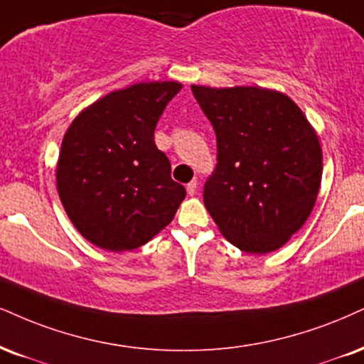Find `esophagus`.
Here are the masks:
<instances>
[{"mask_svg": "<svg viewBox=\"0 0 364 364\" xmlns=\"http://www.w3.org/2000/svg\"><path fill=\"white\" fill-rule=\"evenodd\" d=\"M197 192V181H192L187 183V194L189 196H194Z\"/></svg>", "mask_w": 364, "mask_h": 364, "instance_id": "obj_1", "label": "esophagus"}]
</instances>
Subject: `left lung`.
<instances>
[{
  "label": "left lung",
  "mask_w": 364,
  "mask_h": 364,
  "mask_svg": "<svg viewBox=\"0 0 364 364\" xmlns=\"http://www.w3.org/2000/svg\"><path fill=\"white\" fill-rule=\"evenodd\" d=\"M218 138L204 205L245 253L282 248L311 216L322 178L316 129L289 96L258 86H192Z\"/></svg>",
  "instance_id": "8db88e82"
}]
</instances>
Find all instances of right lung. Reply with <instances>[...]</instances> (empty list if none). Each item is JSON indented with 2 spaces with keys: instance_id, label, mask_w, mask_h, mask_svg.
Segmentation results:
<instances>
[{
  "instance_id": "right-lung-1",
  "label": "right lung",
  "mask_w": 364,
  "mask_h": 364,
  "mask_svg": "<svg viewBox=\"0 0 364 364\" xmlns=\"http://www.w3.org/2000/svg\"><path fill=\"white\" fill-rule=\"evenodd\" d=\"M182 89L138 82L84 107L67 128L55 181L67 216L89 243L132 251L172 223L186 189L155 145L156 121Z\"/></svg>"
}]
</instances>
